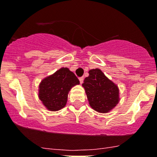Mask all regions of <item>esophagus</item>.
I'll use <instances>...</instances> for the list:
<instances>
[{"mask_svg": "<svg viewBox=\"0 0 157 157\" xmlns=\"http://www.w3.org/2000/svg\"><path fill=\"white\" fill-rule=\"evenodd\" d=\"M79 80H80V83H83V77H80V78H79Z\"/></svg>", "mask_w": 157, "mask_h": 157, "instance_id": "obj_1", "label": "esophagus"}]
</instances>
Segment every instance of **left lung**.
<instances>
[{
	"instance_id": "left-lung-1",
	"label": "left lung",
	"mask_w": 157,
	"mask_h": 157,
	"mask_svg": "<svg viewBox=\"0 0 157 157\" xmlns=\"http://www.w3.org/2000/svg\"><path fill=\"white\" fill-rule=\"evenodd\" d=\"M89 104L99 113H108L119 103V89L98 68L89 71L82 84Z\"/></svg>"
}]
</instances>
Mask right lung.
Here are the masks:
<instances>
[{
	"label": "right lung",
	"instance_id": "obj_1",
	"mask_svg": "<svg viewBox=\"0 0 157 157\" xmlns=\"http://www.w3.org/2000/svg\"><path fill=\"white\" fill-rule=\"evenodd\" d=\"M79 83L80 81L74 73L68 68L62 67L42 80L39 85L38 97L47 109L57 111L66 106L68 93Z\"/></svg>",
	"mask_w": 157,
	"mask_h": 157
}]
</instances>
